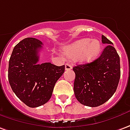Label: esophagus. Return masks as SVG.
Masks as SVG:
<instances>
[{
	"mask_svg": "<svg viewBox=\"0 0 130 130\" xmlns=\"http://www.w3.org/2000/svg\"><path fill=\"white\" fill-rule=\"evenodd\" d=\"M72 69V66L71 65L70 63H67L65 64V69L67 71L68 70H71Z\"/></svg>",
	"mask_w": 130,
	"mask_h": 130,
	"instance_id": "obj_1",
	"label": "esophagus"
}]
</instances>
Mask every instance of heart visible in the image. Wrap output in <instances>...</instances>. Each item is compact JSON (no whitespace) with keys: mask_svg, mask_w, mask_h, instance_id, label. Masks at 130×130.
I'll list each match as a JSON object with an SVG mask.
<instances>
[{"mask_svg":"<svg viewBox=\"0 0 130 130\" xmlns=\"http://www.w3.org/2000/svg\"><path fill=\"white\" fill-rule=\"evenodd\" d=\"M101 50V44L99 40L86 38L64 47L63 54L69 59H76L82 63H90L97 57Z\"/></svg>","mask_w":130,"mask_h":130,"instance_id":"heart-1","label":"heart"}]
</instances>
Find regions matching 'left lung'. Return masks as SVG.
Segmentation results:
<instances>
[{
    "label": "left lung",
    "instance_id": "8db88e82",
    "mask_svg": "<svg viewBox=\"0 0 130 130\" xmlns=\"http://www.w3.org/2000/svg\"><path fill=\"white\" fill-rule=\"evenodd\" d=\"M102 42L107 46L97 59L73 68L74 94L86 106L98 107L108 101L117 90L120 78V56L112 42L104 35Z\"/></svg>",
    "mask_w": 130,
    "mask_h": 130
}]
</instances>
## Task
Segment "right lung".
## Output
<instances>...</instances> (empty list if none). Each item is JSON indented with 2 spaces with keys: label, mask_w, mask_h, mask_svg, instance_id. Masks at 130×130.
Returning <instances> with one entry per match:
<instances>
[{
  "label": "right lung",
  "mask_w": 130,
  "mask_h": 130,
  "mask_svg": "<svg viewBox=\"0 0 130 130\" xmlns=\"http://www.w3.org/2000/svg\"><path fill=\"white\" fill-rule=\"evenodd\" d=\"M43 44L28 37L16 44L9 60L8 80L12 91L26 105L36 108L48 102L56 82L65 66L52 63L38 64L39 52Z\"/></svg>",
  "instance_id": "obj_1"
}]
</instances>
